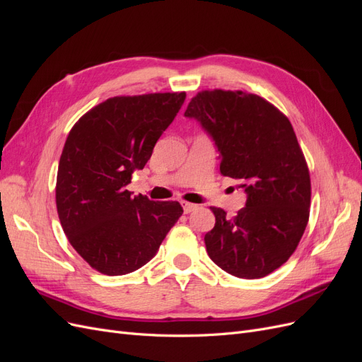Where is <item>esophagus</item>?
<instances>
[{
	"instance_id": "esophagus-1",
	"label": "esophagus",
	"mask_w": 362,
	"mask_h": 362,
	"mask_svg": "<svg viewBox=\"0 0 362 362\" xmlns=\"http://www.w3.org/2000/svg\"><path fill=\"white\" fill-rule=\"evenodd\" d=\"M181 205H182V210H184L185 214H189V213H192L193 210H196V208H198V205L190 204V202H185V201H182Z\"/></svg>"
}]
</instances>
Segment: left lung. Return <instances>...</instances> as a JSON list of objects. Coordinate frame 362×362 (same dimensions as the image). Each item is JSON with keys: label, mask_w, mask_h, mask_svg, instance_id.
Wrapping results in <instances>:
<instances>
[{"label": "left lung", "mask_w": 362, "mask_h": 362, "mask_svg": "<svg viewBox=\"0 0 362 362\" xmlns=\"http://www.w3.org/2000/svg\"><path fill=\"white\" fill-rule=\"evenodd\" d=\"M184 116L213 137L221 173L247 194L234 218L211 206L208 255L237 278L267 276L291 257L310 218V170L288 117L258 95L222 89L199 92Z\"/></svg>", "instance_id": "obj_1"}]
</instances>
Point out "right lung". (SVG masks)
Here are the masks:
<instances>
[{
	"label": "right lung",
	"instance_id": "obj_1",
	"mask_svg": "<svg viewBox=\"0 0 362 362\" xmlns=\"http://www.w3.org/2000/svg\"><path fill=\"white\" fill-rule=\"evenodd\" d=\"M184 100L185 92L108 98L69 131L57 172V213L72 247L104 275L145 266L182 214L180 202L133 198L127 185Z\"/></svg>",
	"mask_w": 362,
	"mask_h": 362
}]
</instances>
